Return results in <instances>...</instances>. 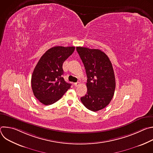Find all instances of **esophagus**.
Segmentation results:
<instances>
[{"label":"esophagus","mask_w":153,"mask_h":153,"mask_svg":"<svg viewBox=\"0 0 153 153\" xmlns=\"http://www.w3.org/2000/svg\"><path fill=\"white\" fill-rule=\"evenodd\" d=\"M80 82H76V83H74V86L77 87V86H78L79 85H80Z\"/></svg>","instance_id":"1"}]
</instances>
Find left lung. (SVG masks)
<instances>
[{"label":"left lung","mask_w":153,"mask_h":153,"mask_svg":"<svg viewBox=\"0 0 153 153\" xmlns=\"http://www.w3.org/2000/svg\"><path fill=\"white\" fill-rule=\"evenodd\" d=\"M87 76V93L80 98L83 105L92 111L106 107L113 97L115 76L112 63L100 50L76 47Z\"/></svg>","instance_id":"1"}]
</instances>
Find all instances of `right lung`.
<instances>
[{
  "instance_id": "add662e5",
  "label": "right lung",
  "mask_w": 153,
  "mask_h": 153,
  "mask_svg": "<svg viewBox=\"0 0 153 153\" xmlns=\"http://www.w3.org/2000/svg\"><path fill=\"white\" fill-rule=\"evenodd\" d=\"M74 50V47H52L37 62L31 76V87L34 96L43 105L56 102L70 88L71 84L62 77V65Z\"/></svg>"
}]
</instances>
